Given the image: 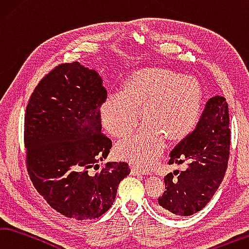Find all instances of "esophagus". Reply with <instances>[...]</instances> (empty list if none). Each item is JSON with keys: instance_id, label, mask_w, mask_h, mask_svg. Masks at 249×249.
I'll return each instance as SVG.
<instances>
[{"instance_id": "34e87169", "label": "esophagus", "mask_w": 249, "mask_h": 249, "mask_svg": "<svg viewBox=\"0 0 249 249\" xmlns=\"http://www.w3.org/2000/svg\"><path fill=\"white\" fill-rule=\"evenodd\" d=\"M131 174L132 175H146V174H149L146 171H143V169L139 168L137 166H131Z\"/></svg>"}]
</instances>
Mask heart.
I'll return each instance as SVG.
<instances>
[{"instance_id": "obj_1", "label": "heart", "mask_w": 249, "mask_h": 249, "mask_svg": "<svg viewBox=\"0 0 249 249\" xmlns=\"http://www.w3.org/2000/svg\"><path fill=\"white\" fill-rule=\"evenodd\" d=\"M200 107L201 87L195 76L179 75L166 68L144 67L129 74L122 93L109 95L99 113L105 130L121 139L137 128L141 109L144 124L133 137L118 143L116 154L149 166L162 153L165 139L178 141L193 131Z\"/></svg>"}]
</instances>
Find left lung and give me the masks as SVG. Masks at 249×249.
Returning a JSON list of instances; mask_svg holds the SVG:
<instances>
[{
  "mask_svg": "<svg viewBox=\"0 0 249 249\" xmlns=\"http://www.w3.org/2000/svg\"><path fill=\"white\" fill-rule=\"evenodd\" d=\"M229 106L224 97L208 100L197 127L171 152L168 164H186L185 171L169 173L159 198L172 216L193 215L207 206L223 180L230 158Z\"/></svg>",
  "mask_w": 249,
  "mask_h": 249,
  "instance_id": "1",
  "label": "left lung"
}]
</instances>
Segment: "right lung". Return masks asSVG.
Masks as SVG:
<instances>
[{
	"mask_svg": "<svg viewBox=\"0 0 249 249\" xmlns=\"http://www.w3.org/2000/svg\"><path fill=\"white\" fill-rule=\"evenodd\" d=\"M107 98L94 70L62 63L46 74L25 113L26 166L35 188L64 216L91 220L115 201L118 185L130 174L128 163L99 168L112 142L102 132L100 106Z\"/></svg>",
	"mask_w": 249,
	"mask_h": 249,
	"instance_id": "add662e5",
	"label": "right lung"
}]
</instances>
